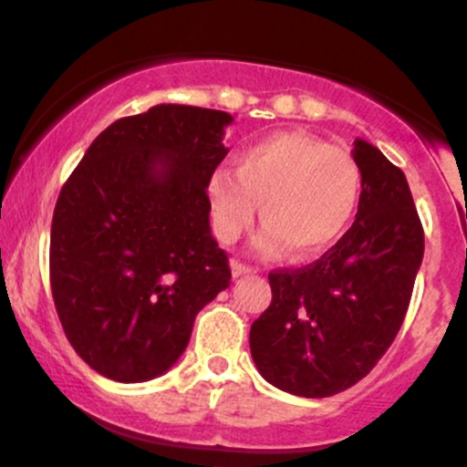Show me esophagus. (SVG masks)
<instances>
[{
  "instance_id": "34e87169",
  "label": "esophagus",
  "mask_w": 467,
  "mask_h": 467,
  "mask_svg": "<svg viewBox=\"0 0 467 467\" xmlns=\"http://www.w3.org/2000/svg\"><path fill=\"white\" fill-rule=\"evenodd\" d=\"M230 267H233V276H245V275H252V272H254V267L241 264V261H233Z\"/></svg>"
}]
</instances>
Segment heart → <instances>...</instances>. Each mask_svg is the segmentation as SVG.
Wrapping results in <instances>:
<instances>
[{"label": "heart", "mask_w": 467, "mask_h": 467, "mask_svg": "<svg viewBox=\"0 0 467 467\" xmlns=\"http://www.w3.org/2000/svg\"><path fill=\"white\" fill-rule=\"evenodd\" d=\"M219 239L233 244L254 222L265 226L254 245L265 254L292 248L312 259L351 228L362 202V169L345 149L305 131L272 133L237 155L234 173L217 169L208 182Z\"/></svg>", "instance_id": "obj_1"}]
</instances>
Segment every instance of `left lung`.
<instances>
[{"label":"left lung","mask_w":467,"mask_h":467,"mask_svg":"<svg viewBox=\"0 0 467 467\" xmlns=\"http://www.w3.org/2000/svg\"><path fill=\"white\" fill-rule=\"evenodd\" d=\"M362 202L347 234L314 264L270 272L272 303L250 327L259 373L285 393L329 398L387 353L409 309L423 228L409 182L358 138Z\"/></svg>","instance_id":"left-lung-1"}]
</instances>
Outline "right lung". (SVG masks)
<instances>
[{
	"mask_svg": "<svg viewBox=\"0 0 467 467\" xmlns=\"http://www.w3.org/2000/svg\"><path fill=\"white\" fill-rule=\"evenodd\" d=\"M226 111L155 105L89 144L55 206L50 285L69 345L116 382L169 371L203 305L230 285L208 182Z\"/></svg>",
	"mask_w": 467,
	"mask_h": 467,
	"instance_id": "obj_1",
	"label": "right lung"
}]
</instances>
